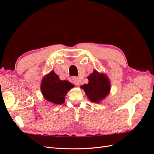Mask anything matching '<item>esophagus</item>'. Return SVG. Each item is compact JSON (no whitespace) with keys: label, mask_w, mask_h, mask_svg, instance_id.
<instances>
[{"label":"esophagus","mask_w":154,"mask_h":154,"mask_svg":"<svg viewBox=\"0 0 154 154\" xmlns=\"http://www.w3.org/2000/svg\"><path fill=\"white\" fill-rule=\"evenodd\" d=\"M72 81L73 83H74V84H75V85H77V86L80 85V79H79V78H77V77H72Z\"/></svg>","instance_id":"obj_1"}]
</instances>
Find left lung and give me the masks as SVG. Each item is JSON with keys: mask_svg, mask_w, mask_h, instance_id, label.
Returning <instances> with one entry per match:
<instances>
[{"mask_svg": "<svg viewBox=\"0 0 154 154\" xmlns=\"http://www.w3.org/2000/svg\"><path fill=\"white\" fill-rule=\"evenodd\" d=\"M88 84L81 86L84 90L88 98L94 103H100L109 94L110 83L105 74L100 73L96 70L87 77Z\"/></svg>", "mask_w": 154, "mask_h": 154, "instance_id": "left-lung-1", "label": "left lung"}]
</instances>
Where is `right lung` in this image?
<instances>
[{
    "label": "right lung",
    "mask_w": 154,
    "mask_h": 154,
    "mask_svg": "<svg viewBox=\"0 0 154 154\" xmlns=\"http://www.w3.org/2000/svg\"><path fill=\"white\" fill-rule=\"evenodd\" d=\"M67 80H60L54 71H51L42 80L41 91L44 98L51 103L61 105L65 102V96L73 87Z\"/></svg>",
    "instance_id": "1"
}]
</instances>
